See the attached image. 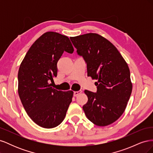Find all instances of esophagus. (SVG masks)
I'll use <instances>...</instances> for the list:
<instances>
[{"label":"esophagus","mask_w":153,"mask_h":153,"mask_svg":"<svg viewBox=\"0 0 153 153\" xmlns=\"http://www.w3.org/2000/svg\"><path fill=\"white\" fill-rule=\"evenodd\" d=\"M82 93V91H75L73 92V96H77L78 94Z\"/></svg>","instance_id":"obj_1"}]
</instances>
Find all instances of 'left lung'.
I'll use <instances>...</instances> for the list:
<instances>
[{"mask_svg":"<svg viewBox=\"0 0 153 153\" xmlns=\"http://www.w3.org/2000/svg\"><path fill=\"white\" fill-rule=\"evenodd\" d=\"M70 39L87 64V76L98 80L96 92L84 91L88 101L83 110L92 123L107 126L121 116L130 98L132 84L128 64L115 46L98 34Z\"/></svg>","mask_w":153,"mask_h":153,"instance_id":"obj_1","label":"left lung"}]
</instances>
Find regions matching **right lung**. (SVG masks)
<instances>
[{
	"mask_svg": "<svg viewBox=\"0 0 153 153\" xmlns=\"http://www.w3.org/2000/svg\"><path fill=\"white\" fill-rule=\"evenodd\" d=\"M73 51L67 36L47 32L31 46L20 64L18 94L27 114L41 127H56L66 116L73 92L57 91L52 85L59 59L64 52Z\"/></svg>",
	"mask_w": 153,
	"mask_h": 153,
	"instance_id": "1",
	"label": "right lung"
}]
</instances>
